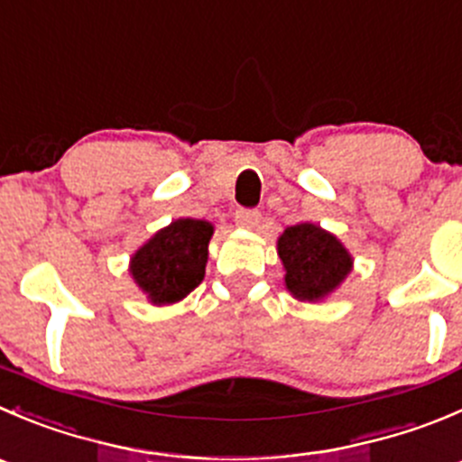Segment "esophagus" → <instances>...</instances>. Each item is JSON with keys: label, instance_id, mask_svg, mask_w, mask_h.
<instances>
[{"label": "esophagus", "instance_id": "1", "mask_svg": "<svg viewBox=\"0 0 462 462\" xmlns=\"http://www.w3.org/2000/svg\"><path fill=\"white\" fill-rule=\"evenodd\" d=\"M259 218H262V214H259L257 209H236V214H235L236 226L245 227V230H253V227H257Z\"/></svg>", "mask_w": 462, "mask_h": 462}]
</instances>
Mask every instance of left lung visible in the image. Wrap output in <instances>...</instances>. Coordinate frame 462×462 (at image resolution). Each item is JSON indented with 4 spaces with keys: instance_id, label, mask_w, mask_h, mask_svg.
<instances>
[{
    "instance_id": "left-lung-1",
    "label": "left lung",
    "mask_w": 462,
    "mask_h": 462,
    "mask_svg": "<svg viewBox=\"0 0 462 462\" xmlns=\"http://www.w3.org/2000/svg\"><path fill=\"white\" fill-rule=\"evenodd\" d=\"M277 254L284 263V284L293 298L318 302L350 275L352 254L331 232L313 223H298L282 232Z\"/></svg>"
}]
</instances>
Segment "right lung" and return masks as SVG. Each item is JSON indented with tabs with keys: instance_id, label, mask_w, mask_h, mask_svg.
<instances>
[{
	"instance_id": "add662e5",
	"label": "right lung",
	"mask_w": 462,
	"mask_h": 462,
	"mask_svg": "<svg viewBox=\"0 0 462 462\" xmlns=\"http://www.w3.org/2000/svg\"><path fill=\"white\" fill-rule=\"evenodd\" d=\"M214 226L178 218L155 232L131 257V275L153 304H173L203 282Z\"/></svg>"
}]
</instances>
